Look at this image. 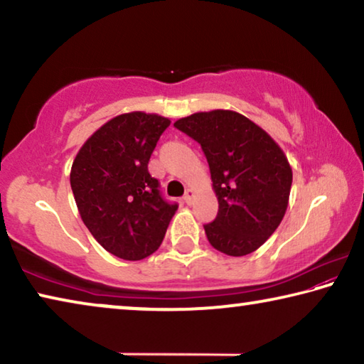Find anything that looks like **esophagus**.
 I'll return each instance as SVG.
<instances>
[{"label":"esophagus","mask_w":364,"mask_h":364,"mask_svg":"<svg viewBox=\"0 0 364 364\" xmlns=\"http://www.w3.org/2000/svg\"><path fill=\"white\" fill-rule=\"evenodd\" d=\"M194 189H188L186 191V194H184V202H186L188 205H191L193 204V200H194Z\"/></svg>","instance_id":"esophagus-1"}]
</instances>
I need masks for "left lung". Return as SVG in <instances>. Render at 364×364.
<instances>
[{
	"instance_id": "obj_1",
	"label": "left lung",
	"mask_w": 364,
	"mask_h": 364,
	"mask_svg": "<svg viewBox=\"0 0 364 364\" xmlns=\"http://www.w3.org/2000/svg\"><path fill=\"white\" fill-rule=\"evenodd\" d=\"M175 127L200 144L210 168L218 215L204 225L208 242L231 257L255 252L287 210L292 168L284 151L234 110L196 112Z\"/></svg>"
}]
</instances>
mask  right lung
<instances>
[{
    "label": "right lung",
    "mask_w": 364,
    "mask_h": 364,
    "mask_svg": "<svg viewBox=\"0 0 364 364\" xmlns=\"http://www.w3.org/2000/svg\"><path fill=\"white\" fill-rule=\"evenodd\" d=\"M170 119L159 114H120L80 147L70 186L83 223L110 254L143 260L164 241L178 205L160 196L147 164Z\"/></svg>",
    "instance_id": "1"
}]
</instances>
